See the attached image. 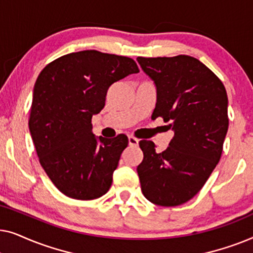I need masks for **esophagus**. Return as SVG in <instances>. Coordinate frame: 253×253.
I'll return each instance as SVG.
<instances>
[{"label":"esophagus","mask_w":253,"mask_h":253,"mask_svg":"<svg viewBox=\"0 0 253 253\" xmlns=\"http://www.w3.org/2000/svg\"><path fill=\"white\" fill-rule=\"evenodd\" d=\"M138 144H139V140H138L136 137L129 136V145L131 147H137Z\"/></svg>","instance_id":"1"}]
</instances>
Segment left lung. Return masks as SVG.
Masks as SVG:
<instances>
[{
  "label": "left lung",
  "instance_id": "left-lung-1",
  "mask_svg": "<svg viewBox=\"0 0 253 253\" xmlns=\"http://www.w3.org/2000/svg\"><path fill=\"white\" fill-rule=\"evenodd\" d=\"M137 61L157 86L152 119L162 117L174 131L161 153L153 141L140 140L141 191L155 205H182L200 191L220 161L229 126L226 88L212 70L188 55Z\"/></svg>",
  "mask_w": 253,
  "mask_h": 253
}]
</instances>
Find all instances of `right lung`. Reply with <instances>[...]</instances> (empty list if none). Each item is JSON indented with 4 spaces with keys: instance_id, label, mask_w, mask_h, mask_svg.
Here are the masks:
<instances>
[{
    "instance_id": "1",
    "label": "right lung",
    "mask_w": 253,
    "mask_h": 253,
    "mask_svg": "<svg viewBox=\"0 0 253 253\" xmlns=\"http://www.w3.org/2000/svg\"><path fill=\"white\" fill-rule=\"evenodd\" d=\"M139 69L132 58L98 50L67 54L38 76L29 127L40 165L65 196L92 200L113 182L127 137L95 138L92 116L105 107L109 86Z\"/></svg>"
}]
</instances>
